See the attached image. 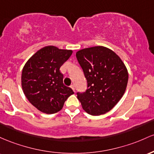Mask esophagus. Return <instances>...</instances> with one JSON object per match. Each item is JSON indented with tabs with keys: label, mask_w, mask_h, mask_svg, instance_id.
<instances>
[{
	"label": "esophagus",
	"mask_w": 154,
	"mask_h": 154,
	"mask_svg": "<svg viewBox=\"0 0 154 154\" xmlns=\"http://www.w3.org/2000/svg\"><path fill=\"white\" fill-rule=\"evenodd\" d=\"M70 87H71V89H72V90H73L74 92H75V85H74V84H72V85L70 86Z\"/></svg>",
	"instance_id": "1"
}]
</instances>
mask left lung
I'll return each instance as SVG.
<instances>
[{
  "label": "left lung",
  "instance_id": "1",
  "mask_svg": "<svg viewBox=\"0 0 154 154\" xmlns=\"http://www.w3.org/2000/svg\"><path fill=\"white\" fill-rule=\"evenodd\" d=\"M76 57L84 70L88 88L77 97L86 113L100 116L110 111L123 97L128 70L122 59L103 46L79 50Z\"/></svg>",
  "mask_w": 154,
  "mask_h": 154
}]
</instances>
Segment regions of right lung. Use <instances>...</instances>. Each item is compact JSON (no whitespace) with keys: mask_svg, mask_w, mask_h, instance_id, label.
Here are the masks:
<instances>
[{"mask_svg":"<svg viewBox=\"0 0 154 154\" xmlns=\"http://www.w3.org/2000/svg\"><path fill=\"white\" fill-rule=\"evenodd\" d=\"M72 50L54 46L41 48L25 63L21 82L28 101L42 113L53 114L63 108L65 100L74 92L63 84L60 68L68 60Z\"/></svg>","mask_w":154,"mask_h":154,"instance_id":"add662e5","label":"right lung"}]
</instances>
